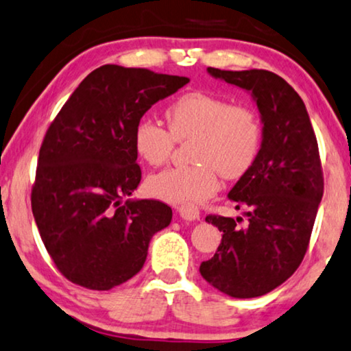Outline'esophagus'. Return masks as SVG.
I'll return each instance as SVG.
<instances>
[{"mask_svg": "<svg viewBox=\"0 0 351 351\" xmlns=\"http://www.w3.org/2000/svg\"><path fill=\"white\" fill-rule=\"evenodd\" d=\"M178 213L186 221H195V219L200 218V212L195 205H181V207H178Z\"/></svg>", "mask_w": 351, "mask_h": 351, "instance_id": "1", "label": "esophagus"}]
</instances>
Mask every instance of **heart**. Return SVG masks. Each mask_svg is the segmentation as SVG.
Here are the masks:
<instances>
[{
  "instance_id": "b5f03b06",
  "label": "heart",
  "mask_w": 351,
  "mask_h": 351,
  "mask_svg": "<svg viewBox=\"0 0 351 351\" xmlns=\"http://www.w3.org/2000/svg\"><path fill=\"white\" fill-rule=\"evenodd\" d=\"M168 130L152 119L134 125L133 144L141 160L157 167L170 158L176 141L194 138L193 165L168 167L149 176L147 193L168 204L200 202L218 189V173L236 180L245 175L260 152L261 121L249 106L226 97L191 91L165 110Z\"/></svg>"
}]
</instances>
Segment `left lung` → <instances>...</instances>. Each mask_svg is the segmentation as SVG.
Here are the masks:
<instances>
[{"instance_id":"obj_1","label":"left lung","mask_w":351,"mask_h":351,"mask_svg":"<svg viewBox=\"0 0 351 351\" xmlns=\"http://www.w3.org/2000/svg\"><path fill=\"white\" fill-rule=\"evenodd\" d=\"M215 78L249 91L258 107L261 146L254 165L230 191L241 217L208 215L221 232L212 258L200 274L210 286L234 298L265 295L295 273L306 254L324 191L319 149L310 117L297 91L268 70H219Z\"/></svg>"}]
</instances>
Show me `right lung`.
<instances>
[{
	"label": "right lung",
	"mask_w": 351,
	"mask_h": 351,
	"mask_svg": "<svg viewBox=\"0 0 351 351\" xmlns=\"http://www.w3.org/2000/svg\"><path fill=\"white\" fill-rule=\"evenodd\" d=\"M186 83L189 78L147 69L102 65L49 125L32 212L46 250L70 282L91 291L127 282L144 266L152 236L170 224L167 204L128 199L141 181L133 130Z\"/></svg>",
	"instance_id": "1"
}]
</instances>
